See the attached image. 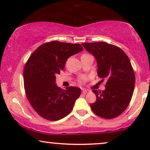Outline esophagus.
I'll list each match as a JSON object with an SVG mask.
<instances>
[{
  "label": "esophagus",
  "instance_id": "34e87169",
  "mask_svg": "<svg viewBox=\"0 0 150 150\" xmlns=\"http://www.w3.org/2000/svg\"><path fill=\"white\" fill-rule=\"evenodd\" d=\"M89 92V90H87V89H82V94H87V93H88Z\"/></svg>",
  "mask_w": 150,
  "mask_h": 150
}]
</instances>
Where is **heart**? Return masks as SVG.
<instances>
[{
    "mask_svg": "<svg viewBox=\"0 0 150 150\" xmlns=\"http://www.w3.org/2000/svg\"><path fill=\"white\" fill-rule=\"evenodd\" d=\"M86 80H87V78H86L85 77H82L80 80H79V82H80V83H84V82H86Z\"/></svg>",
    "mask_w": 150,
    "mask_h": 150,
    "instance_id": "b5f03b06",
    "label": "heart"
}]
</instances>
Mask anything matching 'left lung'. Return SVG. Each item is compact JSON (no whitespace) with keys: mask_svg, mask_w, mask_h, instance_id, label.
I'll return each instance as SVG.
<instances>
[{"mask_svg":"<svg viewBox=\"0 0 150 150\" xmlns=\"http://www.w3.org/2000/svg\"><path fill=\"white\" fill-rule=\"evenodd\" d=\"M97 60V75L106 80L105 89L93 90L97 100L90 106L97 116L106 119L116 118L128 107L135 88V77L129 58L118 46L101 42L82 43Z\"/></svg>","mask_w":150,"mask_h":150,"instance_id":"1","label":"left lung"}]
</instances>
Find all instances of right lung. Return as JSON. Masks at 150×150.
Listing matches in <instances>:
<instances>
[{"label":"right lung","mask_w":150,"mask_h":150,"mask_svg":"<svg viewBox=\"0 0 150 150\" xmlns=\"http://www.w3.org/2000/svg\"><path fill=\"white\" fill-rule=\"evenodd\" d=\"M83 50L78 44L45 43L29 58L24 68V85L27 99L39 116L58 120L70 113L81 89H62L56 84V75L63 70L68 58Z\"/></svg>","instance_id":"1"}]
</instances>
